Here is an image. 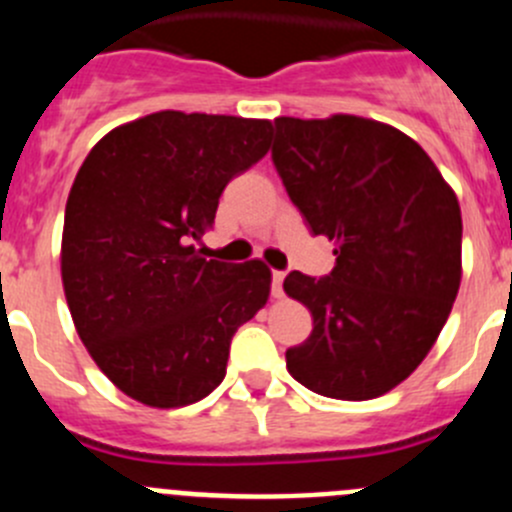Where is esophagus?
Segmentation results:
<instances>
[{
  "label": "esophagus",
  "mask_w": 512,
  "mask_h": 512,
  "mask_svg": "<svg viewBox=\"0 0 512 512\" xmlns=\"http://www.w3.org/2000/svg\"><path fill=\"white\" fill-rule=\"evenodd\" d=\"M282 282H285V272L272 270V297H282Z\"/></svg>",
  "instance_id": "1"
}]
</instances>
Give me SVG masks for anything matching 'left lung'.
<instances>
[{
	"instance_id": "obj_1",
	"label": "left lung",
	"mask_w": 512,
	"mask_h": 512,
	"mask_svg": "<svg viewBox=\"0 0 512 512\" xmlns=\"http://www.w3.org/2000/svg\"><path fill=\"white\" fill-rule=\"evenodd\" d=\"M272 162L312 235L330 237L337 255L330 275L285 277L287 295L312 312L287 370L325 398L385 395L425 360L453 310L458 197L418 142L355 114L277 117Z\"/></svg>"
}]
</instances>
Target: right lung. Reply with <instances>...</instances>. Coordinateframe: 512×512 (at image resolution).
Wrapping results in <instances>:
<instances>
[{
  "label": "right lung",
  "instance_id": "obj_1",
  "mask_svg": "<svg viewBox=\"0 0 512 512\" xmlns=\"http://www.w3.org/2000/svg\"><path fill=\"white\" fill-rule=\"evenodd\" d=\"M272 124L155 112L104 135L69 190L62 282L99 370L137 403L182 408L225 380L237 327L270 297L260 260H205L232 177L270 150Z\"/></svg>",
  "mask_w": 512,
  "mask_h": 512
}]
</instances>
